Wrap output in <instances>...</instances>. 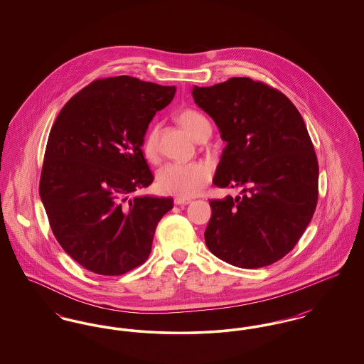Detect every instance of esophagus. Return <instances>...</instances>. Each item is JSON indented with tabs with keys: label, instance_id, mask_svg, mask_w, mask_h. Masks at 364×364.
<instances>
[{
	"label": "esophagus",
	"instance_id": "34e87169",
	"mask_svg": "<svg viewBox=\"0 0 364 364\" xmlns=\"http://www.w3.org/2000/svg\"><path fill=\"white\" fill-rule=\"evenodd\" d=\"M190 199H180V198L174 199V205H177V206H184V205H190Z\"/></svg>",
	"mask_w": 364,
	"mask_h": 364
}]
</instances>
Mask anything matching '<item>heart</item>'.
Segmentation results:
<instances>
[{
    "label": "heart",
    "mask_w": 364,
    "mask_h": 364,
    "mask_svg": "<svg viewBox=\"0 0 364 364\" xmlns=\"http://www.w3.org/2000/svg\"><path fill=\"white\" fill-rule=\"evenodd\" d=\"M177 122L195 140H200L211 127L208 119L196 110L184 109L178 113ZM159 128L153 127L143 141V153L147 159L156 161L158 158ZM211 180V169L203 162L195 164H169L162 168L156 176V187L161 193L172 195L180 199H190L203 190Z\"/></svg>",
    "instance_id": "obj_1"
}]
</instances>
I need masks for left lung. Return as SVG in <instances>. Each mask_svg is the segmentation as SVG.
<instances>
[{
  "mask_svg": "<svg viewBox=\"0 0 364 364\" xmlns=\"http://www.w3.org/2000/svg\"><path fill=\"white\" fill-rule=\"evenodd\" d=\"M192 97L226 141L213 183L242 188L210 200L206 245L236 267L272 264L299 242L318 202L319 168L303 117L282 92L250 77L193 86Z\"/></svg>",
  "mask_w": 364,
  "mask_h": 364,
  "instance_id": "left-lung-1",
  "label": "left lung"
}]
</instances>
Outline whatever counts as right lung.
Masks as SVG:
<instances>
[{
    "mask_svg": "<svg viewBox=\"0 0 364 364\" xmlns=\"http://www.w3.org/2000/svg\"><path fill=\"white\" fill-rule=\"evenodd\" d=\"M176 87L132 76L98 79L80 90L53 124L39 195L53 233L70 258L101 276L144 263L172 198L128 195L154 177L141 146Z\"/></svg>",
    "mask_w": 364,
    "mask_h": 364,
    "instance_id": "1",
    "label": "right lung"
}]
</instances>
